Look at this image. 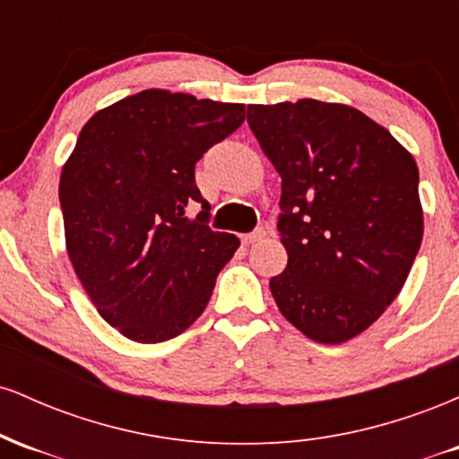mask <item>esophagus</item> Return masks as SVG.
<instances>
[{
    "label": "esophagus",
    "mask_w": 459,
    "mask_h": 459,
    "mask_svg": "<svg viewBox=\"0 0 459 459\" xmlns=\"http://www.w3.org/2000/svg\"><path fill=\"white\" fill-rule=\"evenodd\" d=\"M265 235H267V230H265V229H256V230H252L250 235H246V237H244V241H246V244H255V241L265 239Z\"/></svg>",
    "instance_id": "obj_1"
}]
</instances>
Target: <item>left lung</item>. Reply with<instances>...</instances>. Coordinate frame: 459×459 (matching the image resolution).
<instances>
[{
  "label": "left lung",
  "mask_w": 459,
  "mask_h": 459,
  "mask_svg": "<svg viewBox=\"0 0 459 459\" xmlns=\"http://www.w3.org/2000/svg\"><path fill=\"white\" fill-rule=\"evenodd\" d=\"M247 125L282 178L287 267L270 281L281 313L317 343H345L402 291L423 239L414 157L339 103L247 105Z\"/></svg>",
  "instance_id": "1"
}]
</instances>
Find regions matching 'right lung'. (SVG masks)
<instances>
[{
	"label": "right lung",
	"instance_id": "add662e5",
	"mask_svg": "<svg viewBox=\"0 0 459 459\" xmlns=\"http://www.w3.org/2000/svg\"><path fill=\"white\" fill-rule=\"evenodd\" d=\"M244 118L241 103L144 91L83 125L60 177L66 250L101 317L127 339L161 343L187 330L239 247L209 229L194 168Z\"/></svg>",
	"mask_w": 459,
	"mask_h": 459
}]
</instances>
